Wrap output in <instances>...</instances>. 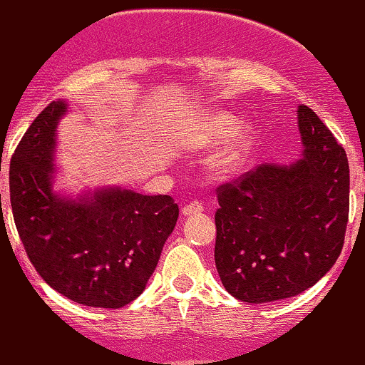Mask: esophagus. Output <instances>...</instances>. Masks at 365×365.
Instances as JSON below:
<instances>
[{
    "instance_id": "esophagus-1",
    "label": "esophagus",
    "mask_w": 365,
    "mask_h": 365,
    "mask_svg": "<svg viewBox=\"0 0 365 365\" xmlns=\"http://www.w3.org/2000/svg\"><path fill=\"white\" fill-rule=\"evenodd\" d=\"M204 211V206L202 202H199V200H192V202H188L185 207L182 209V212L185 216H194V215H200V212Z\"/></svg>"
}]
</instances>
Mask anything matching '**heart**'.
<instances>
[{
  "mask_svg": "<svg viewBox=\"0 0 365 365\" xmlns=\"http://www.w3.org/2000/svg\"><path fill=\"white\" fill-rule=\"evenodd\" d=\"M237 127L233 116L226 113H209L206 116H200L197 120L194 133H192V142L199 148H209L216 142L225 140L230 133ZM250 149V137L245 130H240L228 144L225 145L215 158L211 159V166L215 173L226 177L238 171L244 161L247 159Z\"/></svg>",
  "mask_w": 365,
  "mask_h": 365,
  "instance_id": "heart-1",
  "label": "heart"
}]
</instances>
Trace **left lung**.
Returning a JSON list of instances; mask_svg holds the SVG:
<instances>
[{
    "mask_svg": "<svg viewBox=\"0 0 365 365\" xmlns=\"http://www.w3.org/2000/svg\"><path fill=\"white\" fill-rule=\"evenodd\" d=\"M304 156L261 165L216 188V269L247 304L290 299L316 284L345 242L350 170L345 149L309 106H299Z\"/></svg>",
    "mask_w": 365,
    "mask_h": 365,
    "instance_id": "obj_1",
    "label": "left lung"
}]
</instances>
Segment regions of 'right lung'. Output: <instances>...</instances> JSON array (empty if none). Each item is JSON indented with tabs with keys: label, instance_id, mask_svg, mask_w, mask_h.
Returning <instances> with one entry per match:
<instances>
[{
	"label": "right lung",
	"instance_id": "1",
	"mask_svg": "<svg viewBox=\"0 0 365 365\" xmlns=\"http://www.w3.org/2000/svg\"><path fill=\"white\" fill-rule=\"evenodd\" d=\"M65 111L63 101L49 103L11 156L16 232L32 266L58 293L89 307L120 309L144 292L177 225L178 206L170 195L120 188L78 200L54 195V132Z\"/></svg>",
	"mask_w": 365,
	"mask_h": 365
}]
</instances>
